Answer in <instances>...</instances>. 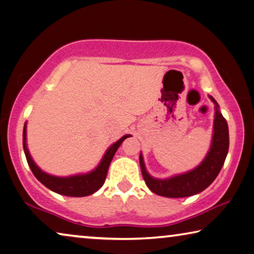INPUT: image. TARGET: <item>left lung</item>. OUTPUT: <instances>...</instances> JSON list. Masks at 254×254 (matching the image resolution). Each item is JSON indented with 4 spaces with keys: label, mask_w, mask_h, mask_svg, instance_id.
Listing matches in <instances>:
<instances>
[{
    "label": "left lung",
    "mask_w": 254,
    "mask_h": 254,
    "mask_svg": "<svg viewBox=\"0 0 254 254\" xmlns=\"http://www.w3.org/2000/svg\"><path fill=\"white\" fill-rule=\"evenodd\" d=\"M214 103V122L211 147L200 165L189 173L176 175L167 179H157L150 176L145 169L142 154L139 155L140 170L146 186L152 192L166 197H186L204 190L216 179L224 166L229 147L228 125L219 111V105L212 96Z\"/></svg>",
    "instance_id": "1"
}]
</instances>
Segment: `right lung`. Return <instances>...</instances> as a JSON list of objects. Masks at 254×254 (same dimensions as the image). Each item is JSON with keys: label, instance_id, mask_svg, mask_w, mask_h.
<instances>
[{"label": "right lung", "instance_id": "obj_1", "mask_svg": "<svg viewBox=\"0 0 254 254\" xmlns=\"http://www.w3.org/2000/svg\"><path fill=\"white\" fill-rule=\"evenodd\" d=\"M129 136L130 135H125L119 140H117L115 144H112V145L107 150V152H105L104 157L101 160L100 165L97 166L94 170L91 171V173L75 175V176L69 177L52 176V175H49L44 173V171H42L40 168L37 167L32 157H30L28 149H27L26 124L25 127H23L22 142L23 151H25L28 166L30 167V169H32L34 176L36 177L43 185L58 194L65 195V196L81 197L95 193L96 190H99L101 187H102L105 182V177H107L109 166H110L111 160L114 158L116 151L118 150L120 144H122L127 137H129Z\"/></svg>", "mask_w": 254, "mask_h": 254}]
</instances>
